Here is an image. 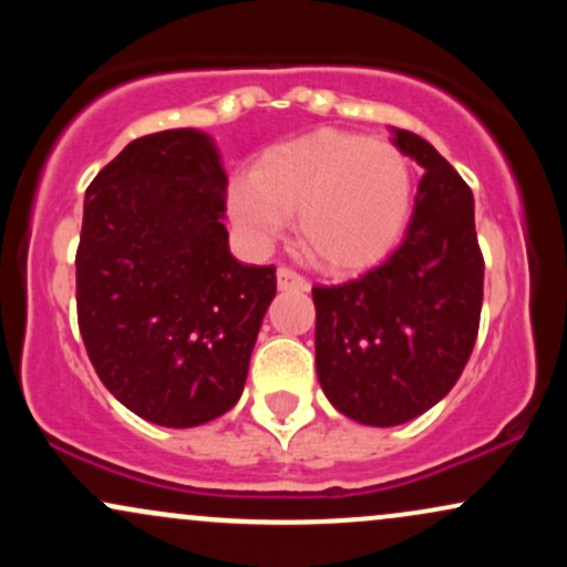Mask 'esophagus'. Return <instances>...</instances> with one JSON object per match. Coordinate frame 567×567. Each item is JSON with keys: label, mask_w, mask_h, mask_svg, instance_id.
Instances as JSON below:
<instances>
[{"label": "esophagus", "mask_w": 567, "mask_h": 567, "mask_svg": "<svg viewBox=\"0 0 567 567\" xmlns=\"http://www.w3.org/2000/svg\"><path fill=\"white\" fill-rule=\"evenodd\" d=\"M277 285L279 290H309V279L298 275V271L290 269V266H279Z\"/></svg>", "instance_id": "obj_1"}]
</instances>
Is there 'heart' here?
<instances>
[{
	"mask_svg": "<svg viewBox=\"0 0 567 567\" xmlns=\"http://www.w3.org/2000/svg\"><path fill=\"white\" fill-rule=\"evenodd\" d=\"M413 167L400 148L315 130L266 148L229 186V213L252 245L275 243L296 216L298 245L328 271L379 264L413 210Z\"/></svg>",
	"mask_w": 567,
	"mask_h": 567,
	"instance_id": "b5f03b06",
	"label": "heart"
}]
</instances>
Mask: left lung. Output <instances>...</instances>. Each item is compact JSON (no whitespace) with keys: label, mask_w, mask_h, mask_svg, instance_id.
Wrapping results in <instances>:
<instances>
[{"label":"left lung","mask_w":567,"mask_h":567,"mask_svg":"<svg viewBox=\"0 0 567 567\" xmlns=\"http://www.w3.org/2000/svg\"><path fill=\"white\" fill-rule=\"evenodd\" d=\"M394 146L424 167L405 239L368 275L311 288L317 379L365 426L437 405L470 362L483 309L472 188L421 135L394 130Z\"/></svg>","instance_id":"obj_1"}]
</instances>
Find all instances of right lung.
Wrapping results in <instances>:
<instances>
[{
    "label": "right lung",
    "instance_id": "add662e5",
    "mask_svg": "<svg viewBox=\"0 0 567 567\" xmlns=\"http://www.w3.org/2000/svg\"><path fill=\"white\" fill-rule=\"evenodd\" d=\"M224 210L218 148L192 127L127 143L84 192V349L103 386L152 424H207L243 396L277 275L231 256Z\"/></svg>",
    "mask_w": 567,
    "mask_h": 567
}]
</instances>
